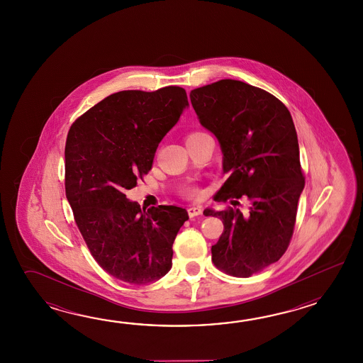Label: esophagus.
<instances>
[{
  "instance_id": "obj_1",
  "label": "esophagus",
  "mask_w": 363,
  "mask_h": 363,
  "mask_svg": "<svg viewBox=\"0 0 363 363\" xmlns=\"http://www.w3.org/2000/svg\"><path fill=\"white\" fill-rule=\"evenodd\" d=\"M202 214V208L200 206H191L188 208V216L189 218H194V216H199Z\"/></svg>"
}]
</instances>
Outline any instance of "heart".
<instances>
[{
    "label": "heart",
    "mask_w": 363,
    "mask_h": 363,
    "mask_svg": "<svg viewBox=\"0 0 363 363\" xmlns=\"http://www.w3.org/2000/svg\"><path fill=\"white\" fill-rule=\"evenodd\" d=\"M199 135H202V132H192V133H189L188 136H186V139H191V138H194V136H199ZM180 194L184 197V199H188V200H197V199H200L201 197V191L200 188H197V186H194V185H183L182 188H180Z\"/></svg>",
    "instance_id": "1"
}]
</instances>
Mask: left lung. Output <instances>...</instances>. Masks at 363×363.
I'll return each instance as SVG.
<instances>
[{
    "label": "left lung",
    "mask_w": 363,
    "mask_h": 363,
    "mask_svg": "<svg viewBox=\"0 0 363 363\" xmlns=\"http://www.w3.org/2000/svg\"><path fill=\"white\" fill-rule=\"evenodd\" d=\"M191 102L201 124L219 140L223 172L230 175L216 201L249 202L247 213L231 206L203 211L224 225L211 259L231 277L249 278L279 261L294 235L305 186L294 119L275 96L233 79L193 89Z\"/></svg>",
    "instance_id": "1"
}]
</instances>
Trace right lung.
<instances>
[{
  "mask_svg": "<svg viewBox=\"0 0 363 363\" xmlns=\"http://www.w3.org/2000/svg\"><path fill=\"white\" fill-rule=\"evenodd\" d=\"M184 88L113 93L79 116L65 147V189L96 262L111 277L144 286L171 269L172 244L188 213L140 208L125 191L152 169L155 150L178 123Z\"/></svg>",
  "mask_w": 363,
  "mask_h": 363,
  "instance_id": "1",
  "label": "right lung"
}]
</instances>
